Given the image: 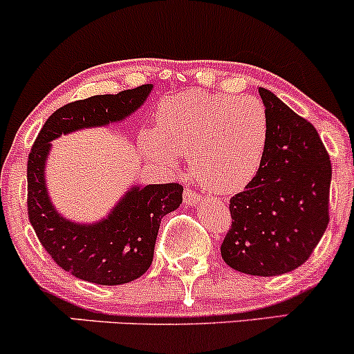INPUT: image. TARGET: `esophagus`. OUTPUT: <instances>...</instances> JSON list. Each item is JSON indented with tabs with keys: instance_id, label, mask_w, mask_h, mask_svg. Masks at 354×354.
<instances>
[{
	"instance_id": "1",
	"label": "esophagus",
	"mask_w": 354,
	"mask_h": 354,
	"mask_svg": "<svg viewBox=\"0 0 354 354\" xmlns=\"http://www.w3.org/2000/svg\"><path fill=\"white\" fill-rule=\"evenodd\" d=\"M198 200H200V194H198L196 191H193L189 188L185 189V203H186V205L193 206L194 203H198Z\"/></svg>"
}]
</instances>
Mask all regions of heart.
I'll return each instance as SVG.
<instances>
[{"label":"heart","mask_w":354,"mask_h":354,"mask_svg":"<svg viewBox=\"0 0 354 354\" xmlns=\"http://www.w3.org/2000/svg\"><path fill=\"white\" fill-rule=\"evenodd\" d=\"M266 140L268 116L259 100L188 91L161 104L146 151L165 165L188 153L189 171L205 188L234 194L258 173Z\"/></svg>","instance_id":"b5f03b06"}]
</instances>
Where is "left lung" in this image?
Segmentation results:
<instances>
[{
	"label": "left lung",
	"instance_id": "8db88e82",
	"mask_svg": "<svg viewBox=\"0 0 354 354\" xmlns=\"http://www.w3.org/2000/svg\"><path fill=\"white\" fill-rule=\"evenodd\" d=\"M268 140L258 173L230 200L221 256L239 273L278 276L301 266L330 221L331 161L310 121L259 88Z\"/></svg>",
	"mask_w": 354,
	"mask_h": 354
}]
</instances>
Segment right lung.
Returning a JSON list of instances; mask_svg holds the SVG:
<instances>
[{"instance_id": "1", "label": "right lung", "mask_w": 354, "mask_h": 354, "mask_svg": "<svg viewBox=\"0 0 354 354\" xmlns=\"http://www.w3.org/2000/svg\"><path fill=\"white\" fill-rule=\"evenodd\" d=\"M153 84L98 95L56 109L36 138L28 158V214L36 236L58 266L83 281L116 286L138 279L151 266L161 218L181 205L183 186H131L95 223L66 219L55 208L46 188L51 141L84 128L123 121L143 106Z\"/></svg>"}]
</instances>
